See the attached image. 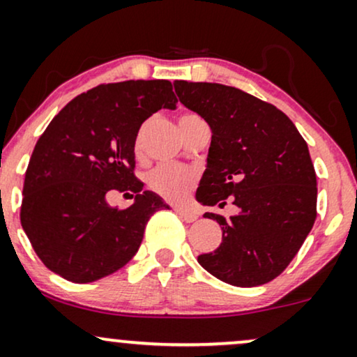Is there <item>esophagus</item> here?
<instances>
[{
	"instance_id": "1",
	"label": "esophagus",
	"mask_w": 357,
	"mask_h": 357,
	"mask_svg": "<svg viewBox=\"0 0 357 357\" xmlns=\"http://www.w3.org/2000/svg\"><path fill=\"white\" fill-rule=\"evenodd\" d=\"M176 214H178L183 220H186V222H194V220L197 219V214H196V212H192V211L176 209Z\"/></svg>"
}]
</instances>
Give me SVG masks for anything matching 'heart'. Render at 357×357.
I'll use <instances>...</instances> for the list:
<instances>
[{"instance_id":"b5f03b06","label":"heart","mask_w":357,"mask_h":357,"mask_svg":"<svg viewBox=\"0 0 357 357\" xmlns=\"http://www.w3.org/2000/svg\"><path fill=\"white\" fill-rule=\"evenodd\" d=\"M201 120L199 116L194 114H184L179 119V126L189 125L192 121ZM146 132V125L139 128L137 135V142H135V150L137 153L142 151V142L143 135ZM197 174L191 169L183 168H158L148 176V186H150L156 194H160L165 199L173 202H181L188 197L189 191H191L194 184H196Z\"/></svg>"}]
</instances>
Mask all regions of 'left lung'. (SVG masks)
Segmentation results:
<instances>
[{
    "label": "left lung",
    "mask_w": 357,
    "mask_h": 357,
    "mask_svg": "<svg viewBox=\"0 0 357 357\" xmlns=\"http://www.w3.org/2000/svg\"><path fill=\"white\" fill-rule=\"evenodd\" d=\"M179 102L211 126V146L196 199L225 206L222 242L197 261L229 285L257 287L278 277L298 254L317 218V174L308 145L277 107L236 87L176 80Z\"/></svg>",
    "instance_id": "obj_1"
}]
</instances>
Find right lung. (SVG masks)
Segmentation results:
<instances>
[{"instance_id": "obj_1", "label": "right lung", "mask_w": 357, "mask_h": 357, "mask_svg": "<svg viewBox=\"0 0 357 357\" xmlns=\"http://www.w3.org/2000/svg\"><path fill=\"white\" fill-rule=\"evenodd\" d=\"M176 102L168 80H125L89 90L54 116L29 160L21 206L22 229L49 270L89 283L133 259L148 219L169 207L135 178V142L143 121ZM114 188L133 192L132 206L108 205Z\"/></svg>"}]
</instances>
